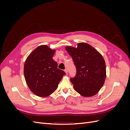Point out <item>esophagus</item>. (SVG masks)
Instances as JSON below:
<instances>
[{
    "instance_id": "obj_1",
    "label": "esophagus",
    "mask_w": 130,
    "mask_h": 130,
    "mask_svg": "<svg viewBox=\"0 0 130 130\" xmlns=\"http://www.w3.org/2000/svg\"><path fill=\"white\" fill-rule=\"evenodd\" d=\"M64 72H65V73H66V74H67V73H68V69H64Z\"/></svg>"
}]
</instances>
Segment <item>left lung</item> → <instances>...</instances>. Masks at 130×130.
<instances>
[{
  "instance_id": "1",
  "label": "left lung",
  "mask_w": 130,
  "mask_h": 130,
  "mask_svg": "<svg viewBox=\"0 0 130 130\" xmlns=\"http://www.w3.org/2000/svg\"><path fill=\"white\" fill-rule=\"evenodd\" d=\"M66 49L72 57L76 74L70 80L74 89L85 97L96 94L103 87L106 78V64L103 56L86 43L77 48L68 46Z\"/></svg>"
}]
</instances>
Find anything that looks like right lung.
I'll return each mask as SVG.
<instances>
[{"label": "right lung", "instance_id": "obj_1", "mask_svg": "<svg viewBox=\"0 0 130 130\" xmlns=\"http://www.w3.org/2000/svg\"><path fill=\"white\" fill-rule=\"evenodd\" d=\"M55 50L46 45L38 46L27 57L24 67L26 84L31 91L46 97L55 91L66 73L57 68L53 57Z\"/></svg>", "mask_w": 130, "mask_h": 130}]
</instances>
